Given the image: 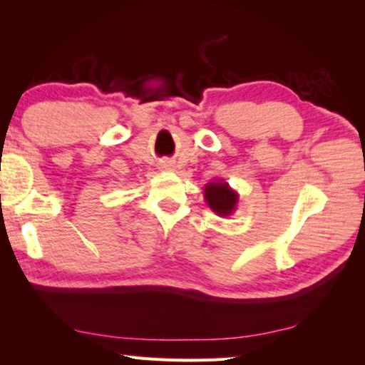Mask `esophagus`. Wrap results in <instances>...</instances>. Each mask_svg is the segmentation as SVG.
<instances>
[{
    "label": "esophagus",
    "mask_w": 365,
    "mask_h": 365,
    "mask_svg": "<svg viewBox=\"0 0 365 365\" xmlns=\"http://www.w3.org/2000/svg\"><path fill=\"white\" fill-rule=\"evenodd\" d=\"M160 168H163L164 170H172V164L168 163V160H165V163L160 164Z\"/></svg>",
    "instance_id": "34e87169"
}]
</instances>
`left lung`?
Segmentation results:
<instances>
[{
  "instance_id": "1",
  "label": "left lung",
  "mask_w": 365,
  "mask_h": 365,
  "mask_svg": "<svg viewBox=\"0 0 365 365\" xmlns=\"http://www.w3.org/2000/svg\"><path fill=\"white\" fill-rule=\"evenodd\" d=\"M240 195L228 185L224 178L206 183L205 187V201L212 211L220 217H228L237 211Z\"/></svg>"
}]
</instances>
